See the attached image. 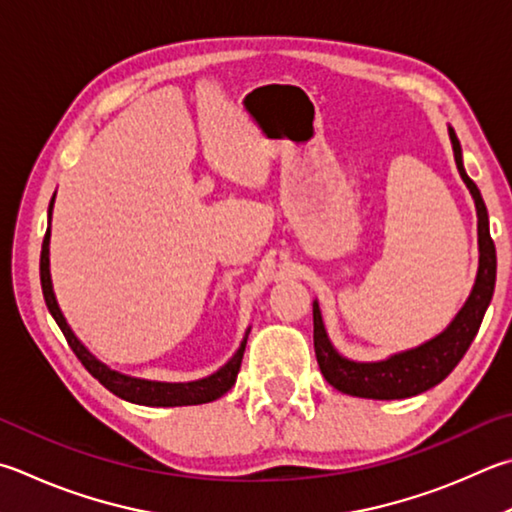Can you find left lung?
Returning <instances> with one entry per match:
<instances>
[{
  "label": "left lung",
  "instance_id": "8db88e82",
  "mask_svg": "<svg viewBox=\"0 0 512 512\" xmlns=\"http://www.w3.org/2000/svg\"><path fill=\"white\" fill-rule=\"evenodd\" d=\"M454 161L461 174L463 183L470 190L477 208V237H479V268L475 277V286L468 295L466 304L454 315V320L445 327L439 336L423 342L414 349L398 351L385 360L360 362L345 358L333 347L329 333L324 329L322 313L318 300H313V347L315 358L322 376L327 378L331 387L338 392L358 396V398H374V401H396V398H410L423 394L434 385H439L443 378H448L450 371L459 365V360L466 356L470 342L475 340L481 327L483 313L495 293V277H497V253L495 244L490 237L488 226V210L481 199V192L475 181L466 174L463 167V154L459 138L454 129L448 127Z\"/></svg>",
  "mask_w": 512,
  "mask_h": 512
}]
</instances>
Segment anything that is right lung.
I'll return each instance as SVG.
<instances>
[{
	"label": "right lung",
	"mask_w": 512,
	"mask_h": 512,
	"mask_svg": "<svg viewBox=\"0 0 512 512\" xmlns=\"http://www.w3.org/2000/svg\"><path fill=\"white\" fill-rule=\"evenodd\" d=\"M53 201H55V194L49 203V226H51V215H53ZM49 241H51V228H46L42 255H40V282H42L44 302H46V306H49L53 320L58 322L60 331L64 333V338H67L69 347L73 349V353H76L78 360L85 365V369L98 380L100 385H105L109 389L111 394H116L118 398H123V401L136 403V405L181 407V405H201V403L217 401V398L224 396L228 389L235 385L250 329L246 331V336H244V340H241V345L235 351V356H232L224 367H219L215 374H210L206 378L190 380V383H161V380L127 376V374H120V371H116V369H111L102 360H98L94 353L82 345L76 333L71 331L69 322L64 320V315L60 311L58 300H55L51 271H49Z\"/></svg>",
	"instance_id": "obj_1"
}]
</instances>
